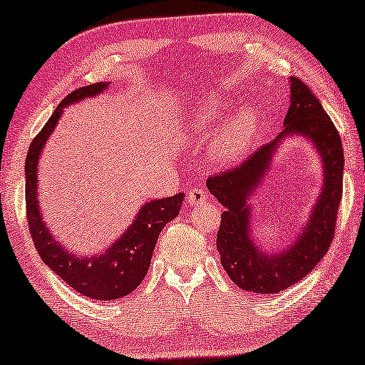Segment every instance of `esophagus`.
<instances>
[{"label": "esophagus", "mask_w": 365, "mask_h": 365, "mask_svg": "<svg viewBox=\"0 0 365 365\" xmlns=\"http://www.w3.org/2000/svg\"><path fill=\"white\" fill-rule=\"evenodd\" d=\"M188 203L190 206H198L206 201V190L203 187H193L192 190L188 192Z\"/></svg>", "instance_id": "34e87169"}]
</instances>
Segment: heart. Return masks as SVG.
<instances>
[{"mask_svg": "<svg viewBox=\"0 0 365 365\" xmlns=\"http://www.w3.org/2000/svg\"><path fill=\"white\" fill-rule=\"evenodd\" d=\"M220 118V108L210 105L208 101L198 103L192 111V129L195 130V135L208 138L217 126ZM255 124H257V118L251 108H244L232 114L225 126L216 133L213 145H211V155L217 162L235 160L251 144Z\"/></svg>", "mask_w": 365, "mask_h": 365, "instance_id": "b5f03b06", "label": "heart"}]
</instances>
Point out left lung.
Wrapping results in <instances>:
<instances>
[{
  "instance_id": "obj_1",
  "label": "left lung",
  "mask_w": 365,
  "mask_h": 365,
  "mask_svg": "<svg viewBox=\"0 0 365 365\" xmlns=\"http://www.w3.org/2000/svg\"><path fill=\"white\" fill-rule=\"evenodd\" d=\"M290 93L284 133L270 144L259 148L241 165L206 180L211 195L226 208L216 235L222 267L239 288L265 295L295 285L324 257L333 242L342 197L344 152L338 129L304 81L292 77ZM293 132L307 135L319 149L324 159L325 185L297 242L284 253L265 255L255 247L250 239V207L247 206V198L267 171L276 144Z\"/></svg>"
}]
</instances>
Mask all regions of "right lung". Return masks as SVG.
<instances>
[{
    "instance_id": "right-lung-1",
    "label": "right lung",
    "mask_w": 365,
    "mask_h": 365,
    "mask_svg": "<svg viewBox=\"0 0 365 365\" xmlns=\"http://www.w3.org/2000/svg\"><path fill=\"white\" fill-rule=\"evenodd\" d=\"M106 86L108 83L98 81L93 85L81 86L65 96L46 126L32 139L26 157V216L36 251L46 265L75 292L101 302L126 297L140 285L149 270L160 231L168 221L178 216L183 201V193H177L173 197L152 200L150 203L143 205L138 217L121 239L95 257H77L62 247L47 231L37 200V162L41 150L56 128L58 118L62 116L65 106L86 96H96Z\"/></svg>"
}]
</instances>
